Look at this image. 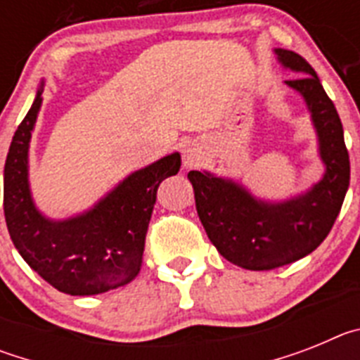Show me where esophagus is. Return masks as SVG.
Wrapping results in <instances>:
<instances>
[{
	"mask_svg": "<svg viewBox=\"0 0 360 360\" xmlns=\"http://www.w3.org/2000/svg\"><path fill=\"white\" fill-rule=\"evenodd\" d=\"M202 160V153H200L198 146L195 144H187L184 146L182 149V162H184V167L191 169V167H196Z\"/></svg>",
	"mask_w": 360,
	"mask_h": 360,
	"instance_id": "obj_1",
	"label": "esophagus"
}]
</instances>
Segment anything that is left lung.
I'll return each mask as SVG.
<instances>
[{
    "label": "left lung",
    "instance_id": "8db88e82",
    "mask_svg": "<svg viewBox=\"0 0 360 360\" xmlns=\"http://www.w3.org/2000/svg\"><path fill=\"white\" fill-rule=\"evenodd\" d=\"M281 66L299 72L285 81L303 95L319 141L324 174L307 193L265 202L241 184L207 171H189L196 211L218 252L247 270H272L294 263L319 247L332 231L349 186V157L335 106L317 73L299 53L276 49Z\"/></svg>",
    "mask_w": 360,
    "mask_h": 360
}]
</instances>
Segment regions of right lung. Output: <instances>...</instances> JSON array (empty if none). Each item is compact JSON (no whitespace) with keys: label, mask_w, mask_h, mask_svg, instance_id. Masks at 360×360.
Segmentation results:
<instances>
[{"label":"right lung","mask_w":360,"mask_h":360,"mask_svg":"<svg viewBox=\"0 0 360 360\" xmlns=\"http://www.w3.org/2000/svg\"><path fill=\"white\" fill-rule=\"evenodd\" d=\"M41 94L43 82L6 155L3 209L8 234L30 269L59 292L94 295L115 290L141 272L157 189L180 171V153L124 178L90 211L66 219L46 218L37 211L28 184V148Z\"/></svg>","instance_id":"1"}]
</instances>
